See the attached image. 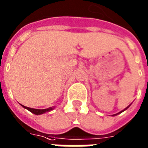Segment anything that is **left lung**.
<instances>
[{"mask_svg": "<svg viewBox=\"0 0 148 148\" xmlns=\"http://www.w3.org/2000/svg\"><path fill=\"white\" fill-rule=\"evenodd\" d=\"M130 105H129V106H127V107H126V108H125V109H123V110H121V112H117V113H116V114H113V115H112V116H116V115H117V114H119V113H121V112H124V111H125V110H126V109H127V108H129V107H130Z\"/></svg>", "mask_w": 148, "mask_h": 148, "instance_id": "obj_1", "label": "left lung"}]
</instances>
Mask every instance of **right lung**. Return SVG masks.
<instances>
[{"label":"right lung","mask_w":148,"mask_h":148,"mask_svg":"<svg viewBox=\"0 0 148 148\" xmlns=\"http://www.w3.org/2000/svg\"><path fill=\"white\" fill-rule=\"evenodd\" d=\"M22 105V104H21ZM24 108H26V109H27L28 111H30L32 113H34V114H36V115H40V114H43V113H45V112H50V111H52L53 108H55V107H50L49 108H46V109H36V108H29V107H26V106H24V105H22Z\"/></svg>","instance_id":"right-lung-1"}]
</instances>
